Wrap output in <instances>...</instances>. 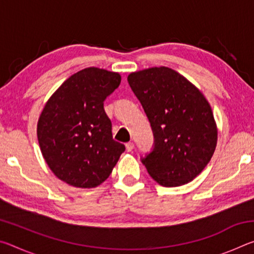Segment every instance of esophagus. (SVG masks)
<instances>
[{
    "label": "esophagus",
    "mask_w": 254,
    "mask_h": 254,
    "mask_svg": "<svg viewBox=\"0 0 254 254\" xmlns=\"http://www.w3.org/2000/svg\"><path fill=\"white\" fill-rule=\"evenodd\" d=\"M126 148H127V152H131L132 150H133V148H134V143H133V142H127L126 144Z\"/></svg>",
    "instance_id": "esophagus-1"
}]
</instances>
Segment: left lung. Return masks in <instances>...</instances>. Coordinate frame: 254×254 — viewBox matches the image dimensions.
I'll list each match as a JSON object with an SVG mask.
<instances>
[{"label":"left lung","instance_id":"left-lung-1","mask_svg":"<svg viewBox=\"0 0 254 254\" xmlns=\"http://www.w3.org/2000/svg\"><path fill=\"white\" fill-rule=\"evenodd\" d=\"M127 81L153 131L154 148L142 159L149 175L165 187L190 183L217 144L208 101L194 84L165 66L131 72Z\"/></svg>","mask_w":254,"mask_h":254}]
</instances>
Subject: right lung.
Returning a JSON list of instances; mask_svg holds the SVG:
<instances>
[{"mask_svg":"<svg viewBox=\"0 0 254 254\" xmlns=\"http://www.w3.org/2000/svg\"><path fill=\"white\" fill-rule=\"evenodd\" d=\"M121 83L119 72L88 67L71 75L45 104L37 124L40 150L55 176L77 188L109 178L124 152L113 140L105 98Z\"/></svg>","mask_w":254,"mask_h":254,"instance_id":"1","label":"right lung"}]
</instances>
